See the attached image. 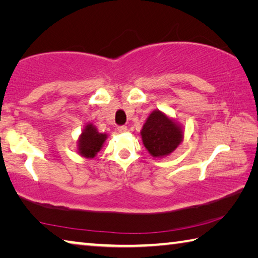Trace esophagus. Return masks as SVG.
<instances>
[{
  "mask_svg": "<svg viewBox=\"0 0 258 258\" xmlns=\"http://www.w3.org/2000/svg\"><path fill=\"white\" fill-rule=\"evenodd\" d=\"M117 131H118L119 133H125L126 131H127V126L120 125V126H118V127H117Z\"/></svg>",
  "mask_w": 258,
  "mask_h": 258,
  "instance_id": "esophagus-1",
  "label": "esophagus"
}]
</instances>
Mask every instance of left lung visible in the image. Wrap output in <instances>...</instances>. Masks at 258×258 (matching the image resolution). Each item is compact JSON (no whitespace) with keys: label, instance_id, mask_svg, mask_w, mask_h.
Segmentation results:
<instances>
[{"label":"left lung","instance_id":"1","mask_svg":"<svg viewBox=\"0 0 258 258\" xmlns=\"http://www.w3.org/2000/svg\"><path fill=\"white\" fill-rule=\"evenodd\" d=\"M141 135L147 150L154 157H163L176 149L182 141L183 132L175 121L155 110L143 125Z\"/></svg>","mask_w":258,"mask_h":258}]
</instances>
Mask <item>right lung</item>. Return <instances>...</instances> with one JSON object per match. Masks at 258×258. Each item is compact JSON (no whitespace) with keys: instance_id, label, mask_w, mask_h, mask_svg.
Listing matches in <instances>:
<instances>
[{"instance_id":"add662e5","label":"right lung","mask_w":258,"mask_h":258,"mask_svg":"<svg viewBox=\"0 0 258 258\" xmlns=\"http://www.w3.org/2000/svg\"><path fill=\"white\" fill-rule=\"evenodd\" d=\"M107 135L99 133L92 124H87L78 141V150L83 157L93 158L102 148Z\"/></svg>"}]
</instances>
